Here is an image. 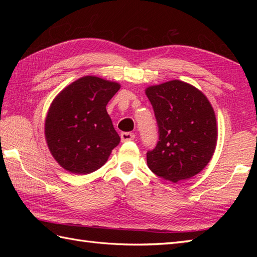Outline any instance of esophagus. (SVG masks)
Returning <instances> with one entry per match:
<instances>
[{"mask_svg": "<svg viewBox=\"0 0 257 257\" xmlns=\"http://www.w3.org/2000/svg\"><path fill=\"white\" fill-rule=\"evenodd\" d=\"M136 137V135L133 133H122L120 135V138H121L122 143H125V141H130V140H134Z\"/></svg>", "mask_w": 257, "mask_h": 257, "instance_id": "1", "label": "esophagus"}]
</instances>
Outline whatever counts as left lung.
Returning <instances> with one entry per match:
<instances>
[{
    "mask_svg": "<svg viewBox=\"0 0 257 257\" xmlns=\"http://www.w3.org/2000/svg\"><path fill=\"white\" fill-rule=\"evenodd\" d=\"M145 91L159 127V141L147 154V165L173 183L196 176L216 147L217 125L211 102L196 87L178 79L149 86Z\"/></svg>",
    "mask_w": 257,
    "mask_h": 257,
    "instance_id": "8db88e82",
    "label": "left lung"
}]
</instances>
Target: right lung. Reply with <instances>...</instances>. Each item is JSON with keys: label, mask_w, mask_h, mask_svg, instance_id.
Here are the masks:
<instances>
[{"label": "right lung", "mask_w": 257, "mask_h": 257, "mask_svg": "<svg viewBox=\"0 0 257 257\" xmlns=\"http://www.w3.org/2000/svg\"><path fill=\"white\" fill-rule=\"evenodd\" d=\"M119 89L116 81L84 76L54 98L45 119V139L54 159L66 171H96L120 143L106 110Z\"/></svg>", "instance_id": "add662e5"}]
</instances>
